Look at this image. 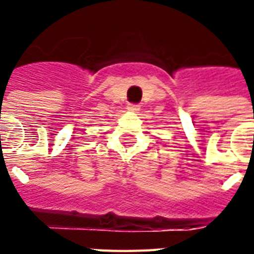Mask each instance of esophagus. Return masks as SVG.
Masks as SVG:
<instances>
[{
    "instance_id": "esophagus-1",
    "label": "esophagus",
    "mask_w": 254,
    "mask_h": 254,
    "mask_svg": "<svg viewBox=\"0 0 254 254\" xmlns=\"http://www.w3.org/2000/svg\"><path fill=\"white\" fill-rule=\"evenodd\" d=\"M127 111H139V105H127Z\"/></svg>"
}]
</instances>
